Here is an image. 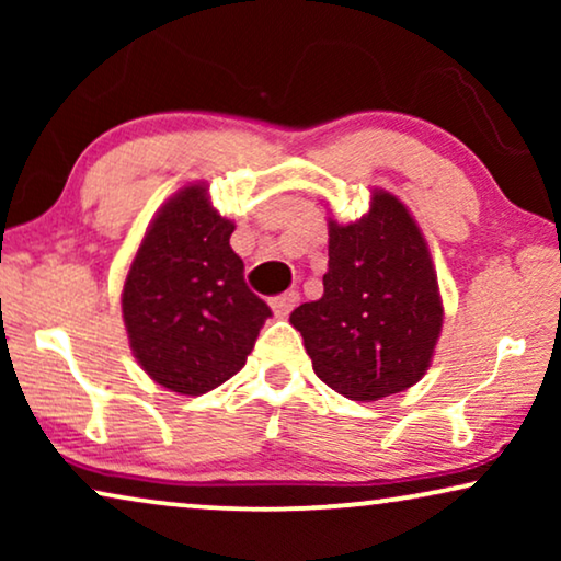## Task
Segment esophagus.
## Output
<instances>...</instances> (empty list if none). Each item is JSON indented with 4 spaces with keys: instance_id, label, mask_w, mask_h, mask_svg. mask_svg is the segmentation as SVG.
Listing matches in <instances>:
<instances>
[{
    "instance_id": "esophagus-1",
    "label": "esophagus",
    "mask_w": 561,
    "mask_h": 561,
    "mask_svg": "<svg viewBox=\"0 0 561 561\" xmlns=\"http://www.w3.org/2000/svg\"><path fill=\"white\" fill-rule=\"evenodd\" d=\"M298 301H301V296H298L296 290H288V294L273 298V311H275V317H288V313L294 311L296 306H298Z\"/></svg>"
}]
</instances>
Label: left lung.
Returning <instances> with one entry per match:
<instances>
[{"label":"left lung","instance_id":"left-lung-1","mask_svg":"<svg viewBox=\"0 0 561 561\" xmlns=\"http://www.w3.org/2000/svg\"><path fill=\"white\" fill-rule=\"evenodd\" d=\"M442 321L432 255L401 198L375 188L363 219H329L324 296L290 313L329 388L350 401L411 388L432 363Z\"/></svg>","mask_w":561,"mask_h":561}]
</instances>
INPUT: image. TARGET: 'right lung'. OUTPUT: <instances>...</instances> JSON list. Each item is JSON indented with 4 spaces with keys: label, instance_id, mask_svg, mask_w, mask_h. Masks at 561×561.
I'll return each mask as SVG.
<instances>
[{
    "label": "right lung",
    "instance_id": "obj_1",
    "mask_svg": "<svg viewBox=\"0 0 561 561\" xmlns=\"http://www.w3.org/2000/svg\"><path fill=\"white\" fill-rule=\"evenodd\" d=\"M204 183L168 198L145 232L122 290L129 347L158 386L202 396L248 363L271 306L244 283Z\"/></svg>",
    "mask_w": 561,
    "mask_h": 561
}]
</instances>
